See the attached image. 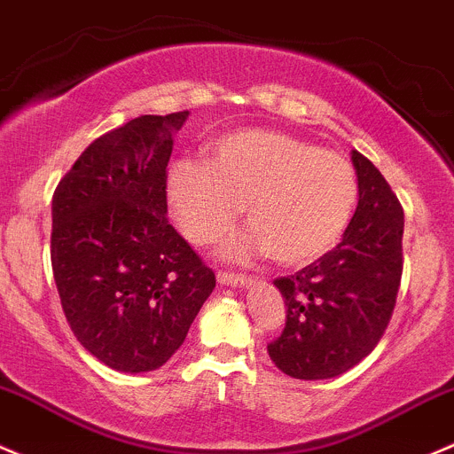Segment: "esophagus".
<instances>
[{"label":"esophagus","instance_id":"1","mask_svg":"<svg viewBox=\"0 0 454 454\" xmlns=\"http://www.w3.org/2000/svg\"><path fill=\"white\" fill-rule=\"evenodd\" d=\"M217 283L223 285V287H246L250 283V278L243 274H228V271H219Z\"/></svg>","mask_w":454,"mask_h":454}]
</instances>
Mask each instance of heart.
Wrapping results in <instances>:
<instances>
[{
    "mask_svg": "<svg viewBox=\"0 0 454 454\" xmlns=\"http://www.w3.org/2000/svg\"><path fill=\"white\" fill-rule=\"evenodd\" d=\"M167 198L191 243L219 239L246 208L252 228L226 241V259L246 263L271 252L278 263L304 265L340 241L359 184L352 165L335 152L254 128L215 143L208 165L176 163Z\"/></svg>",
    "mask_w": 454,
    "mask_h": 454,
    "instance_id": "heart-1",
    "label": "heart"
}]
</instances>
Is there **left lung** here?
<instances>
[{
	"instance_id": "obj_1",
	"label": "left lung",
	"mask_w": 454,
	"mask_h": 454,
	"mask_svg": "<svg viewBox=\"0 0 454 454\" xmlns=\"http://www.w3.org/2000/svg\"><path fill=\"white\" fill-rule=\"evenodd\" d=\"M359 204L335 250L276 278L287 307L283 333L267 346L291 379L322 380L364 361L387 328L403 276L404 213L379 169L352 150Z\"/></svg>"
}]
</instances>
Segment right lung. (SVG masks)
I'll return each mask as SVG.
<instances>
[{
    "label": "right lung",
    "mask_w": 454,
    "mask_h": 454,
    "mask_svg": "<svg viewBox=\"0 0 454 454\" xmlns=\"http://www.w3.org/2000/svg\"><path fill=\"white\" fill-rule=\"evenodd\" d=\"M189 113L141 114L95 139L51 200V270L75 340L117 372L183 346L215 274L167 222V163Z\"/></svg>",
    "instance_id": "1"
}]
</instances>
